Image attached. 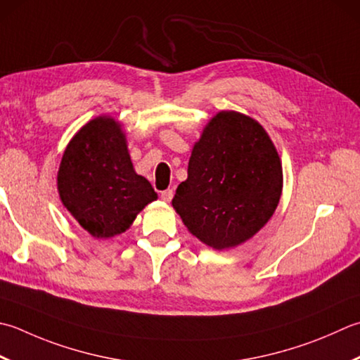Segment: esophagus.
<instances>
[{"mask_svg": "<svg viewBox=\"0 0 360 360\" xmlns=\"http://www.w3.org/2000/svg\"><path fill=\"white\" fill-rule=\"evenodd\" d=\"M160 198H162V201L170 202V201H172V198H173V190H172V188L164 190V192L160 193Z\"/></svg>", "mask_w": 360, "mask_h": 360, "instance_id": "34e87169", "label": "esophagus"}]
</instances>
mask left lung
I'll return each mask as SVG.
<instances>
[{
    "instance_id": "1",
    "label": "left lung",
    "mask_w": 360,
    "mask_h": 360,
    "mask_svg": "<svg viewBox=\"0 0 360 360\" xmlns=\"http://www.w3.org/2000/svg\"><path fill=\"white\" fill-rule=\"evenodd\" d=\"M281 193L283 164L269 132L255 118L221 110L195 142L172 204L190 234L223 251L256 236Z\"/></svg>"
}]
</instances>
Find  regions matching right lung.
I'll list each match as a JSON object with an SVG mask.
<instances>
[{
	"instance_id": "add662e5",
	"label": "right lung",
	"mask_w": 360,
	"mask_h": 360,
	"mask_svg": "<svg viewBox=\"0 0 360 360\" xmlns=\"http://www.w3.org/2000/svg\"><path fill=\"white\" fill-rule=\"evenodd\" d=\"M58 192L63 207L95 238L122 234L158 200L150 181L134 170L123 124L110 115L90 120L70 140Z\"/></svg>"
}]
</instances>
